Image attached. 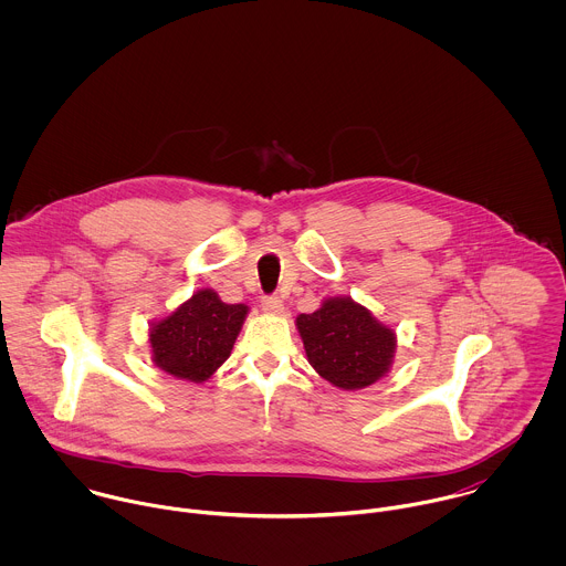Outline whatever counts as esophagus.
Wrapping results in <instances>:
<instances>
[{
    "label": "esophagus",
    "instance_id": "esophagus-1",
    "mask_svg": "<svg viewBox=\"0 0 566 566\" xmlns=\"http://www.w3.org/2000/svg\"><path fill=\"white\" fill-rule=\"evenodd\" d=\"M261 307H263V312H268V314H272V316L283 314V301H281L279 296H263Z\"/></svg>",
    "mask_w": 566,
    "mask_h": 566
}]
</instances>
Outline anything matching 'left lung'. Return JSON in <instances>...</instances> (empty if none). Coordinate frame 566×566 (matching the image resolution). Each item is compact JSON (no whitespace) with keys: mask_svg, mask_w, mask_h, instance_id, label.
Masks as SVG:
<instances>
[{"mask_svg":"<svg viewBox=\"0 0 566 566\" xmlns=\"http://www.w3.org/2000/svg\"><path fill=\"white\" fill-rule=\"evenodd\" d=\"M314 370L342 390H361L392 366L397 335L353 298H326L314 314L296 318Z\"/></svg>","mask_w":566,"mask_h":566,"instance_id":"obj_1","label":"left lung"}]
</instances>
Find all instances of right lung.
I'll use <instances>...</instances> for the list:
<instances>
[{
	"mask_svg": "<svg viewBox=\"0 0 566 566\" xmlns=\"http://www.w3.org/2000/svg\"><path fill=\"white\" fill-rule=\"evenodd\" d=\"M245 314V305H227L213 290H198L153 324V361L176 379L207 381L229 359Z\"/></svg>",
	"mask_w": 566,
	"mask_h": 566,
	"instance_id": "right-lung-1",
	"label": "right lung"
}]
</instances>
